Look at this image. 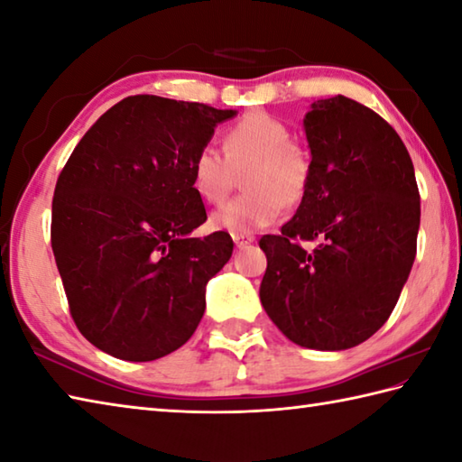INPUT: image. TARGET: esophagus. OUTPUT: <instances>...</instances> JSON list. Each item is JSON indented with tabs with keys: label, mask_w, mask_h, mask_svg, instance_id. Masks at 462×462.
I'll return each instance as SVG.
<instances>
[{
	"label": "esophagus",
	"mask_w": 462,
	"mask_h": 462,
	"mask_svg": "<svg viewBox=\"0 0 462 462\" xmlns=\"http://www.w3.org/2000/svg\"><path fill=\"white\" fill-rule=\"evenodd\" d=\"M232 240L238 248H242V246H246V244L254 242V236H252V234H232Z\"/></svg>",
	"instance_id": "34e87169"
}]
</instances>
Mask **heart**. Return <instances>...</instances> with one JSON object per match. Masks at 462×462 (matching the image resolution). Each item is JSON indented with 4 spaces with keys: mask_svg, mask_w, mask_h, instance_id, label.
Returning a JSON list of instances; mask_svg holds the SVG:
<instances>
[{
    "mask_svg": "<svg viewBox=\"0 0 462 462\" xmlns=\"http://www.w3.org/2000/svg\"><path fill=\"white\" fill-rule=\"evenodd\" d=\"M224 152L206 143L189 164L192 186L206 204H220L242 171L240 194L216 210L212 228L254 234L274 224L282 208L298 206L312 182V158L276 116L248 112L224 132Z\"/></svg>",
    "mask_w": 462,
    "mask_h": 462,
    "instance_id": "heart-1",
    "label": "heart"
}]
</instances>
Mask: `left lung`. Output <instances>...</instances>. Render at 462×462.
<instances>
[{"instance_id":"left-lung-1","label":"left lung","mask_w":462,"mask_h":462,"mask_svg":"<svg viewBox=\"0 0 462 462\" xmlns=\"http://www.w3.org/2000/svg\"><path fill=\"white\" fill-rule=\"evenodd\" d=\"M312 182L278 236L260 302L286 338L314 350L365 342L394 310L417 256L420 194L386 120L355 99H316L304 117ZM317 240L314 251L302 241Z\"/></svg>"}]
</instances>
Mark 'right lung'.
<instances>
[{
    "instance_id": "1",
    "label": "right lung",
    "mask_w": 462,
    "mask_h": 462,
    "mask_svg": "<svg viewBox=\"0 0 462 462\" xmlns=\"http://www.w3.org/2000/svg\"><path fill=\"white\" fill-rule=\"evenodd\" d=\"M234 110L130 96L86 132L60 171L51 250L69 314L99 350L132 363L189 340L204 288L232 256L226 232L192 238L206 222L189 164Z\"/></svg>"
}]
</instances>
